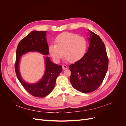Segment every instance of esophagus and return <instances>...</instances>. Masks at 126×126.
I'll return each instance as SVG.
<instances>
[{
    "mask_svg": "<svg viewBox=\"0 0 126 126\" xmlns=\"http://www.w3.org/2000/svg\"><path fill=\"white\" fill-rule=\"evenodd\" d=\"M62 67H63V70H66V69H67V68H68V67L66 65H65V64H64V65H63Z\"/></svg>",
    "mask_w": 126,
    "mask_h": 126,
    "instance_id": "1",
    "label": "esophagus"
}]
</instances>
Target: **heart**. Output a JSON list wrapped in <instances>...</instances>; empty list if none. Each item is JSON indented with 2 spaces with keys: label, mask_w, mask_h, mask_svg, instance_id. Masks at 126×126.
I'll return each instance as SVG.
<instances>
[{
  "label": "heart",
  "mask_w": 126,
  "mask_h": 126,
  "mask_svg": "<svg viewBox=\"0 0 126 126\" xmlns=\"http://www.w3.org/2000/svg\"><path fill=\"white\" fill-rule=\"evenodd\" d=\"M87 48L85 37L71 32H64L57 37L55 44L48 47L49 54L55 62L59 63L63 55L64 59L76 62L84 56Z\"/></svg>",
  "instance_id": "obj_1"
}]
</instances>
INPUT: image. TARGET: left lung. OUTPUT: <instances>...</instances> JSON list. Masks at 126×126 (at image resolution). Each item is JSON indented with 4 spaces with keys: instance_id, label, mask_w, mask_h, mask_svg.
<instances>
[{
    "instance_id": "obj_1",
    "label": "left lung",
    "mask_w": 126,
    "mask_h": 126,
    "mask_svg": "<svg viewBox=\"0 0 126 126\" xmlns=\"http://www.w3.org/2000/svg\"><path fill=\"white\" fill-rule=\"evenodd\" d=\"M89 31L88 49L82 58L69 67L70 81L75 89L89 93L100 86L108 70V59L100 37Z\"/></svg>"
}]
</instances>
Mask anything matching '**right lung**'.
<instances>
[{
    "label": "right lung",
    "instance_id": "add662e5",
    "mask_svg": "<svg viewBox=\"0 0 126 126\" xmlns=\"http://www.w3.org/2000/svg\"><path fill=\"white\" fill-rule=\"evenodd\" d=\"M46 31H32L18 44L16 50L15 71L17 78L24 88L32 96L45 97L54 89L56 78L62 71V66L51 62L49 57L44 56L45 70L43 77L35 83H29L22 78L19 64L21 56L29 52H38L43 55H48V46Z\"/></svg>",
    "mask_w": 126,
    "mask_h": 126
}]
</instances>
